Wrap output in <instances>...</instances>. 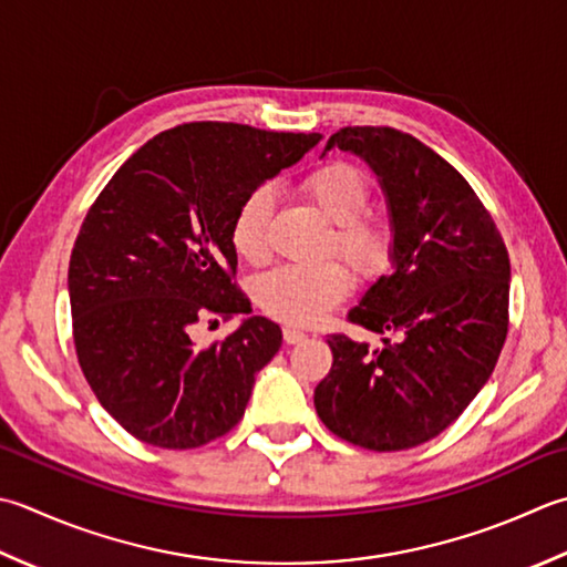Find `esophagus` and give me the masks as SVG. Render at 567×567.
Returning a JSON list of instances; mask_svg holds the SVG:
<instances>
[{"label": "esophagus", "mask_w": 567, "mask_h": 567, "mask_svg": "<svg viewBox=\"0 0 567 567\" xmlns=\"http://www.w3.org/2000/svg\"><path fill=\"white\" fill-rule=\"evenodd\" d=\"M282 337H285L287 343H299V341L307 339L305 331H299V329H295V327H285V329H282Z\"/></svg>", "instance_id": "1"}]
</instances>
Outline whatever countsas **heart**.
<instances>
[{"label": "heart", "mask_w": 567, "mask_h": 567, "mask_svg": "<svg viewBox=\"0 0 567 567\" xmlns=\"http://www.w3.org/2000/svg\"><path fill=\"white\" fill-rule=\"evenodd\" d=\"M305 194L334 224L331 250L363 280H375L393 262V228L381 216L365 214L371 182L357 164L331 162L305 179ZM275 192L255 186L230 220V243L243 260L260 265L270 255ZM351 290V277L339 262L282 265L255 282V302L265 315L295 327H312Z\"/></svg>", "instance_id": "b5f03b06"}]
</instances>
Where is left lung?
<instances>
[{"label": "left lung", "mask_w": 567, "mask_h": 567, "mask_svg": "<svg viewBox=\"0 0 567 567\" xmlns=\"http://www.w3.org/2000/svg\"><path fill=\"white\" fill-rule=\"evenodd\" d=\"M339 147L379 176L395 238L393 272L349 321L383 347L327 339L331 371L315 408L337 437L373 452L423 445L447 430L489 381L508 331L512 262L467 179L427 144L393 127H341Z\"/></svg>", "instance_id": "1"}]
</instances>
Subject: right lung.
Here are the masks:
<instances>
[{
	"label": "right lung",
	"mask_w": 567,
	"mask_h": 567,
	"mask_svg": "<svg viewBox=\"0 0 567 567\" xmlns=\"http://www.w3.org/2000/svg\"><path fill=\"white\" fill-rule=\"evenodd\" d=\"M319 140L188 122L142 144L95 198L69 265L73 343L100 405L130 435L194 450L238 425L282 331L250 317L233 282L230 220ZM236 313L247 319L233 336L195 349L194 323Z\"/></svg>",
	"instance_id": "right-lung-1"
}]
</instances>
